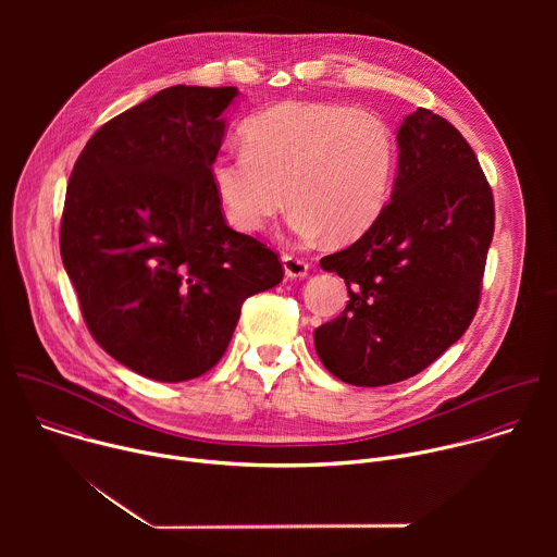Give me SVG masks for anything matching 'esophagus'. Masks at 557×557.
<instances>
[{
  "label": "esophagus",
  "mask_w": 557,
  "mask_h": 557,
  "mask_svg": "<svg viewBox=\"0 0 557 557\" xmlns=\"http://www.w3.org/2000/svg\"><path fill=\"white\" fill-rule=\"evenodd\" d=\"M282 267L286 277H306L308 275V262L297 256H284Z\"/></svg>",
  "instance_id": "esophagus-1"
}]
</instances>
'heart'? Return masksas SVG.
Wrapping results in <instances>:
<instances>
[{"label": "heart", "instance_id": "obj_1", "mask_svg": "<svg viewBox=\"0 0 557 557\" xmlns=\"http://www.w3.org/2000/svg\"><path fill=\"white\" fill-rule=\"evenodd\" d=\"M245 143L211 161L213 189L237 231L258 233L290 200L297 233L348 243L387 205L396 145L376 114L288 101L253 116Z\"/></svg>", "mask_w": 557, "mask_h": 557}]
</instances>
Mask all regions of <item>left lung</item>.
I'll return each mask as SVG.
<instances>
[{
  "mask_svg": "<svg viewBox=\"0 0 557 557\" xmlns=\"http://www.w3.org/2000/svg\"><path fill=\"white\" fill-rule=\"evenodd\" d=\"M389 202L355 245L322 258L350 301L314 331L331 374L376 387L410 379L469 329L494 237V196L469 143L419 108L396 132Z\"/></svg>",
  "mask_w": 557,
  "mask_h": 557,
  "instance_id": "1",
  "label": "left lung"
}]
</instances>
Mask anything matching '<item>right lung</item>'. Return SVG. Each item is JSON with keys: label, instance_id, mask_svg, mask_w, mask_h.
Segmentation results:
<instances>
[{"label": "right lung", "instance_id": "obj_1", "mask_svg": "<svg viewBox=\"0 0 557 557\" xmlns=\"http://www.w3.org/2000/svg\"><path fill=\"white\" fill-rule=\"evenodd\" d=\"M237 88L174 86L95 132L70 174L61 260L97 344L163 383L224 355L247 297L284 277L211 183Z\"/></svg>", "mask_w": 557, "mask_h": 557}]
</instances>
